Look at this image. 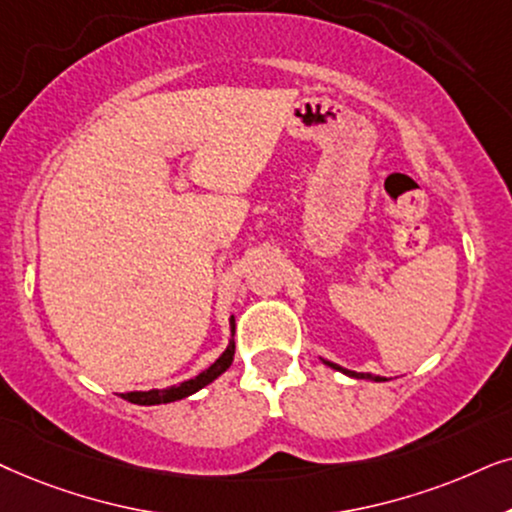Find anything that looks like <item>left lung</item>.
Listing matches in <instances>:
<instances>
[{
	"instance_id": "obj_1",
	"label": "left lung",
	"mask_w": 512,
	"mask_h": 512,
	"mask_svg": "<svg viewBox=\"0 0 512 512\" xmlns=\"http://www.w3.org/2000/svg\"><path fill=\"white\" fill-rule=\"evenodd\" d=\"M325 365L335 367V370H342L344 374H349V377H356V379H379V377H370V374H360V372H351V370H344V367H339V365H335V363H327V360H325Z\"/></svg>"
}]
</instances>
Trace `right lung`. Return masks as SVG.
<instances>
[{
  "mask_svg": "<svg viewBox=\"0 0 512 512\" xmlns=\"http://www.w3.org/2000/svg\"><path fill=\"white\" fill-rule=\"evenodd\" d=\"M231 330H234V318H231ZM231 360H234V342H231L229 349L224 351L222 356L208 367V370H203L199 377L182 381V384L170 386V388H154V391L124 393L121 398L128 400V403H135V405H161V403H173V400H182V398H187V395L199 391V388L208 386L213 379L220 377V374L231 365Z\"/></svg>",
  "mask_w": 512,
  "mask_h": 512,
  "instance_id": "add662e5",
  "label": "right lung"
}]
</instances>
